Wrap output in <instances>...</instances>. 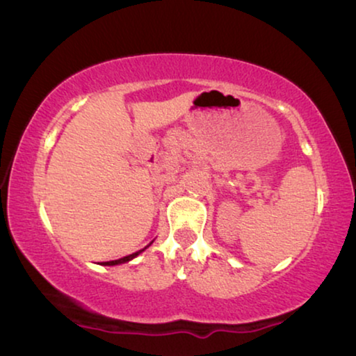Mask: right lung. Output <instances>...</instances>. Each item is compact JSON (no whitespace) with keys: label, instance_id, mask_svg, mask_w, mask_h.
I'll use <instances>...</instances> for the list:
<instances>
[{"label":"right lung","instance_id":"right-lung-1","mask_svg":"<svg viewBox=\"0 0 356 356\" xmlns=\"http://www.w3.org/2000/svg\"><path fill=\"white\" fill-rule=\"evenodd\" d=\"M142 250H138V252H136V253H132V255H127V257H122V258H119V260H113V261H106L104 265H118V263H126V261H129V260H132L134 257H137L138 253H140Z\"/></svg>","mask_w":356,"mask_h":356}]
</instances>
